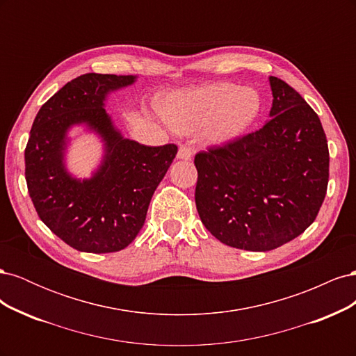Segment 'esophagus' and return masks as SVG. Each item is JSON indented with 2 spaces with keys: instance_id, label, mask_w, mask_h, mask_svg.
Segmentation results:
<instances>
[{
  "instance_id": "obj_1",
  "label": "esophagus",
  "mask_w": 356,
  "mask_h": 356,
  "mask_svg": "<svg viewBox=\"0 0 356 356\" xmlns=\"http://www.w3.org/2000/svg\"><path fill=\"white\" fill-rule=\"evenodd\" d=\"M178 159L181 160H190L193 157V152L191 148L188 145H181L179 149H178V154H177Z\"/></svg>"
}]
</instances>
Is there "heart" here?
I'll list each match as a JSON object with an SVG mask.
<instances>
[{
    "label": "heart",
    "mask_w": 356,
    "mask_h": 356,
    "mask_svg": "<svg viewBox=\"0 0 356 356\" xmlns=\"http://www.w3.org/2000/svg\"><path fill=\"white\" fill-rule=\"evenodd\" d=\"M261 111V96L252 88L212 83L169 93L160 102L163 120L178 134L202 131L211 144H227L241 136Z\"/></svg>",
    "instance_id": "obj_1"
}]
</instances>
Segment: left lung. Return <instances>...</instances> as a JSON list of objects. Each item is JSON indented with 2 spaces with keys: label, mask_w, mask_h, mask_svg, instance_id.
<instances>
[{
  "label": "left lung",
  "mask_w": 356,
  "mask_h": 356,
  "mask_svg": "<svg viewBox=\"0 0 356 356\" xmlns=\"http://www.w3.org/2000/svg\"><path fill=\"white\" fill-rule=\"evenodd\" d=\"M270 120L255 132L195 157L196 208L220 242L270 251L315 221L327 195L330 153L318 114L270 77Z\"/></svg>",
  "instance_id": "obj_1"
}]
</instances>
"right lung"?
<instances>
[{"instance_id": "add662e5", "label": "right lung", "mask_w": 356, "mask_h": 356, "mask_svg": "<svg viewBox=\"0 0 356 356\" xmlns=\"http://www.w3.org/2000/svg\"><path fill=\"white\" fill-rule=\"evenodd\" d=\"M135 75L83 74L41 106L25 148V178L40 220L81 252L122 251L145 222L149 200L178 147L143 145L124 138L105 111L111 92ZM84 124L104 143L100 168L88 180L65 168L67 131Z\"/></svg>"}]
</instances>
